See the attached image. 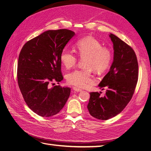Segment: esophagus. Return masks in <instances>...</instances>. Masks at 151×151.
Masks as SVG:
<instances>
[{"instance_id": "esophagus-1", "label": "esophagus", "mask_w": 151, "mask_h": 151, "mask_svg": "<svg viewBox=\"0 0 151 151\" xmlns=\"http://www.w3.org/2000/svg\"><path fill=\"white\" fill-rule=\"evenodd\" d=\"M73 90L76 91V92H81V91H82L81 89L77 88H76V87H74V88H73Z\"/></svg>"}]
</instances>
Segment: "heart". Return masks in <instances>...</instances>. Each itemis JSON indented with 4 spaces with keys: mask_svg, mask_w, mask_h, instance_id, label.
Segmentation results:
<instances>
[{
    "mask_svg": "<svg viewBox=\"0 0 151 151\" xmlns=\"http://www.w3.org/2000/svg\"><path fill=\"white\" fill-rule=\"evenodd\" d=\"M79 56L84 60L85 68L77 69L67 75V83L78 88H84L94 83L92 69L98 72L106 71L111 65L112 53L110 50L103 47L98 40L93 37H86L77 41L76 44ZM60 61L65 68L74 66L77 61L76 55L68 50H63L60 56Z\"/></svg>",
    "mask_w": 151,
    "mask_h": 151,
    "instance_id": "b5f03b06",
    "label": "heart"
}]
</instances>
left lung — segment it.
<instances>
[{
  "label": "left lung",
  "instance_id": "8db88e82",
  "mask_svg": "<svg viewBox=\"0 0 151 151\" xmlns=\"http://www.w3.org/2000/svg\"><path fill=\"white\" fill-rule=\"evenodd\" d=\"M113 44V62L108 74L99 84L106 94L90 93L88 109L90 115L106 120L121 113L131 100L139 77L137 56L132 48L113 34L109 35Z\"/></svg>",
  "mask_w": 151,
  "mask_h": 151
}]
</instances>
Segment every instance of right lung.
I'll use <instances>...</instances> for the list:
<instances>
[{"instance_id":"obj_1","label":"right lung","mask_w":151,"mask_h":151,"mask_svg":"<svg viewBox=\"0 0 151 151\" xmlns=\"http://www.w3.org/2000/svg\"><path fill=\"white\" fill-rule=\"evenodd\" d=\"M75 35L67 29L48 30L26 42L18 58L17 77L28 107L39 116H52L64 106L70 88L49 84L63 77L60 56Z\"/></svg>"}]
</instances>
